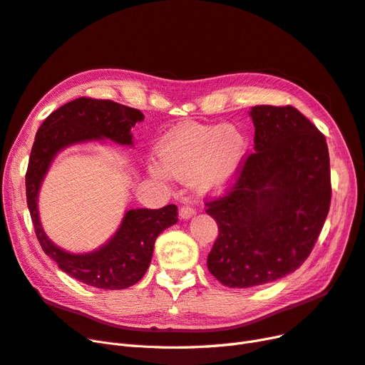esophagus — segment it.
<instances>
[{
  "label": "esophagus",
  "instance_id": "1",
  "mask_svg": "<svg viewBox=\"0 0 365 365\" xmlns=\"http://www.w3.org/2000/svg\"><path fill=\"white\" fill-rule=\"evenodd\" d=\"M195 212H196V210L192 205H182L180 208V217L181 219H188V217H192Z\"/></svg>",
  "mask_w": 365,
  "mask_h": 365
}]
</instances>
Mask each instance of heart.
I'll list each match as a JSON object with an SVG mask.
<instances>
[{"label":"heart","instance_id":"obj_1","mask_svg":"<svg viewBox=\"0 0 365 365\" xmlns=\"http://www.w3.org/2000/svg\"><path fill=\"white\" fill-rule=\"evenodd\" d=\"M157 177L192 180L200 193L220 192L240 172L247 137L234 125L187 123L173 130L157 148Z\"/></svg>","mask_w":365,"mask_h":365}]
</instances>
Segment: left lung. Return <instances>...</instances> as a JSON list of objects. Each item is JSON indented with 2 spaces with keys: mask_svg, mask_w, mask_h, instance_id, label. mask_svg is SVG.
Segmentation results:
<instances>
[{
  "mask_svg": "<svg viewBox=\"0 0 365 365\" xmlns=\"http://www.w3.org/2000/svg\"><path fill=\"white\" fill-rule=\"evenodd\" d=\"M255 153L234 182L205 199L219 235L210 273L226 287L247 288L284 278L302 266L331 207L326 137L292 106H255Z\"/></svg>",
  "mask_w": 365,
  "mask_h": 365,
  "instance_id": "left-lung-1",
  "label": "left lung"
}]
</instances>
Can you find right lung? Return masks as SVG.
<instances>
[{
	"label": "right lung",
	"instance_id": "right-lung-1",
	"mask_svg": "<svg viewBox=\"0 0 365 365\" xmlns=\"http://www.w3.org/2000/svg\"><path fill=\"white\" fill-rule=\"evenodd\" d=\"M145 119L137 108L118 104L110 99L81 96L58 107L36 133L31 148L25 190L34 232L43 252L72 278L103 290H122L139 282L153 258L158 234L178 222L177 205L160 210H130L119 231L101 249L91 254H68L48 240L37 211V193L54 155L68 145L110 139L120 145H131V128Z\"/></svg>",
	"mask_w": 365,
	"mask_h": 365
}]
</instances>
